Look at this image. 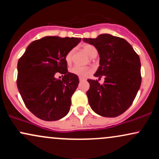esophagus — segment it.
Segmentation results:
<instances>
[{"label":"esophagus","instance_id":"34e87169","mask_svg":"<svg viewBox=\"0 0 159 159\" xmlns=\"http://www.w3.org/2000/svg\"><path fill=\"white\" fill-rule=\"evenodd\" d=\"M79 81H84V78H79Z\"/></svg>","mask_w":159,"mask_h":159}]
</instances>
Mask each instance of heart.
Wrapping results in <instances>:
<instances>
[{
    "label": "heart",
    "mask_w": 159,
    "mask_h": 159,
    "mask_svg": "<svg viewBox=\"0 0 159 159\" xmlns=\"http://www.w3.org/2000/svg\"><path fill=\"white\" fill-rule=\"evenodd\" d=\"M83 50L88 54L90 57H96L98 54L97 49L96 48V47L93 46V45L90 44H85L82 46ZM73 54L74 51L71 50L67 53V54L66 55V61L68 64H70L72 61V58H73ZM69 72L75 75L78 76L79 78H86L88 75L92 73L93 69L90 66H75L72 67L69 69Z\"/></svg>",
    "instance_id": "b5f03b06"
}]
</instances>
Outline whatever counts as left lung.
<instances>
[{
  "label": "left lung",
  "mask_w": 159,
  "mask_h": 159,
  "mask_svg": "<svg viewBox=\"0 0 159 159\" xmlns=\"http://www.w3.org/2000/svg\"><path fill=\"white\" fill-rule=\"evenodd\" d=\"M83 40L98 50L100 66L94 75L105 78L102 84L98 80H87L91 108L105 117L120 116L131 106L140 87L139 56L126 40L111 34Z\"/></svg>",
  "instance_id": "obj_1"
}]
</instances>
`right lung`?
I'll use <instances>...</instances> for the list:
<instances>
[{
    "instance_id": "1",
    "label": "right lung",
    "mask_w": 159,
    "mask_h": 159,
    "mask_svg": "<svg viewBox=\"0 0 159 159\" xmlns=\"http://www.w3.org/2000/svg\"><path fill=\"white\" fill-rule=\"evenodd\" d=\"M81 38L45 36L32 42L18 62L17 87L28 110L54 121L68 114L79 79L67 69L66 55ZM59 72L62 80L56 75Z\"/></svg>"
}]
</instances>
